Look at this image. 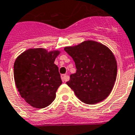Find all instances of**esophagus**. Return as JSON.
Masks as SVG:
<instances>
[{"mask_svg":"<svg viewBox=\"0 0 135 135\" xmlns=\"http://www.w3.org/2000/svg\"><path fill=\"white\" fill-rule=\"evenodd\" d=\"M61 79H62V81H63V82L67 81H68V76L66 74H62V75L61 76Z\"/></svg>","mask_w":135,"mask_h":135,"instance_id":"34e87169","label":"esophagus"}]
</instances>
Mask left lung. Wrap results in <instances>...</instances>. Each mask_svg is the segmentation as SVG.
<instances>
[{
    "label": "left lung",
    "mask_w": 135,
    "mask_h": 135,
    "mask_svg": "<svg viewBox=\"0 0 135 135\" xmlns=\"http://www.w3.org/2000/svg\"><path fill=\"white\" fill-rule=\"evenodd\" d=\"M64 50L75 63L76 72L70 76L67 85L81 101L94 104L105 99L117 77V65L106 46L93 41L66 47Z\"/></svg>",
    "instance_id": "8db88e82"
}]
</instances>
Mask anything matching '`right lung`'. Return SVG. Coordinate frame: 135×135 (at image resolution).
Wrapping results in <instances>:
<instances>
[{
	"label": "right lung",
	"instance_id": "add662e5",
	"mask_svg": "<svg viewBox=\"0 0 135 135\" xmlns=\"http://www.w3.org/2000/svg\"><path fill=\"white\" fill-rule=\"evenodd\" d=\"M59 51L29 49L19 55L14 65L16 86L27 103L44 108L53 102L62 81L54 61Z\"/></svg>",
	"mask_w": 135,
	"mask_h": 135
}]
</instances>
